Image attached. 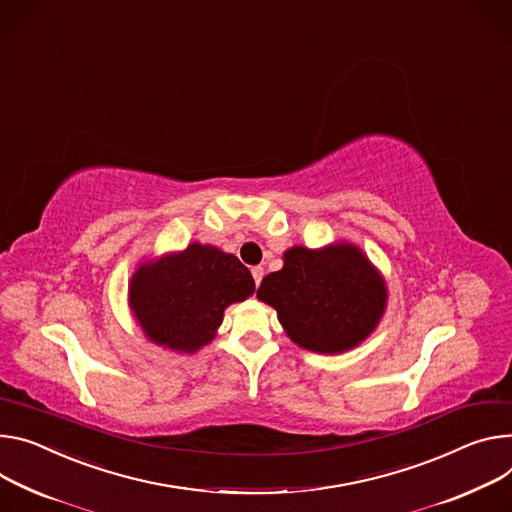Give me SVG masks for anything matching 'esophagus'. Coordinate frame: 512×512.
Returning a JSON list of instances; mask_svg holds the SVG:
<instances>
[{
	"label": "esophagus",
	"instance_id": "esophagus-1",
	"mask_svg": "<svg viewBox=\"0 0 512 512\" xmlns=\"http://www.w3.org/2000/svg\"><path fill=\"white\" fill-rule=\"evenodd\" d=\"M251 273H253L255 286H259V284H261V280H263V267H253V269H251Z\"/></svg>",
	"mask_w": 512,
	"mask_h": 512
}]
</instances>
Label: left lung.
<instances>
[{"instance_id": "1", "label": "left lung", "mask_w": 512, "mask_h": 512, "mask_svg": "<svg viewBox=\"0 0 512 512\" xmlns=\"http://www.w3.org/2000/svg\"><path fill=\"white\" fill-rule=\"evenodd\" d=\"M257 298L277 310L298 347L337 355L376 331L388 288L363 251L343 241L324 249H288L284 267L263 277Z\"/></svg>"}]
</instances>
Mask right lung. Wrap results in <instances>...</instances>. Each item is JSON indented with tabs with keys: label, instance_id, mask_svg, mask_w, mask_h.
<instances>
[{
	"label": "right lung",
	"instance_id": "right-lung-1",
	"mask_svg": "<svg viewBox=\"0 0 512 512\" xmlns=\"http://www.w3.org/2000/svg\"><path fill=\"white\" fill-rule=\"evenodd\" d=\"M253 292V275L235 255L192 243L138 267L128 302L149 341L196 353L216 337L224 308Z\"/></svg>",
	"mask_w": 512,
	"mask_h": 512
}]
</instances>
